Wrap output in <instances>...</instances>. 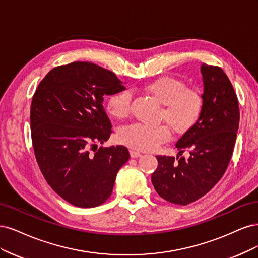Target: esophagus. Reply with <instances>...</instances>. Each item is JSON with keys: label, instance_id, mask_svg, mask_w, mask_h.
<instances>
[{"label": "esophagus", "instance_id": "obj_1", "mask_svg": "<svg viewBox=\"0 0 258 258\" xmlns=\"http://www.w3.org/2000/svg\"><path fill=\"white\" fill-rule=\"evenodd\" d=\"M130 154H131V157H133V159H137V157L141 156V153H139V152H137L135 150H131Z\"/></svg>", "mask_w": 258, "mask_h": 258}]
</instances>
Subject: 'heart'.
<instances>
[{
  "instance_id": "heart-1",
  "label": "heart",
  "mask_w": 258,
  "mask_h": 258,
  "mask_svg": "<svg viewBox=\"0 0 258 258\" xmlns=\"http://www.w3.org/2000/svg\"><path fill=\"white\" fill-rule=\"evenodd\" d=\"M147 92L164 104L161 119L178 134H183L194 126L203 111V97L197 91L188 89L183 81L164 76L145 86ZM132 94L124 90L113 94L107 103V110L111 117L123 119L131 111ZM169 128L159 125H147L133 123L122 127L118 133V140L134 150L150 151L170 139Z\"/></svg>"
}]
</instances>
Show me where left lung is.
Wrapping results in <instances>:
<instances>
[{
  "label": "left lung",
  "mask_w": 258,
  "mask_h": 258,
  "mask_svg": "<svg viewBox=\"0 0 258 258\" xmlns=\"http://www.w3.org/2000/svg\"><path fill=\"white\" fill-rule=\"evenodd\" d=\"M203 111L192 128L176 144L187 158L156 156L159 166L152 184L162 198L185 206L206 195L225 172L234 151L239 127L238 98L227 75L219 66H201Z\"/></svg>",
  "instance_id": "obj_1"
}]
</instances>
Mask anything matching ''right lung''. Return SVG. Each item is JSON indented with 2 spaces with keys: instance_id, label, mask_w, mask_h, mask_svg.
<instances>
[{
  "instance_id": "1",
  "label": "right lung",
  "mask_w": 258,
  "mask_h": 258,
  "mask_svg": "<svg viewBox=\"0 0 258 258\" xmlns=\"http://www.w3.org/2000/svg\"><path fill=\"white\" fill-rule=\"evenodd\" d=\"M125 90L115 75L90 62L49 72L31 104L32 143L47 183L66 202L92 208L111 195L117 173L130 159L123 146L101 147L111 134L104 96Z\"/></svg>"
}]
</instances>
